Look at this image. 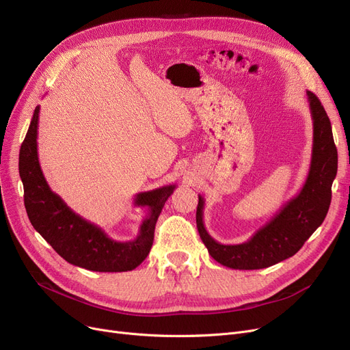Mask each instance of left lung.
Here are the masks:
<instances>
[{
  "label": "left lung",
  "instance_id": "obj_1",
  "mask_svg": "<svg viewBox=\"0 0 350 350\" xmlns=\"http://www.w3.org/2000/svg\"><path fill=\"white\" fill-rule=\"evenodd\" d=\"M313 120V147L309 173L300 191L288 200L275 217L260 227L247 241L221 245L204 227V199L199 194L196 211L197 230L210 256L220 265L239 269H265L296 254L327 215L332 183L338 173V150L333 142L330 120L312 91H306Z\"/></svg>",
  "mask_w": 350,
  "mask_h": 350
}]
</instances>
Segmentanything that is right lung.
Listing matches in <instances>:
<instances>
[{
    "instance_id": "1",
    "label": "right lung",
    "mask_w": 350,
    "mask_h": 350,
    "mask_svg": "<svg viewBox=\"0 0 350 350\" xmlns=\"http://www.w3.org/2000/svg\"><path fill=\"white\" fill-rule=\"evenodd\" d=\"M40 105L20 150L18 170L24 186V204L34 229L68 263L93 271H127L137 267L150 253L154 227L176 185L135 194L134 206L146 208L137 237L113 240L101 227L83 219L55 194L45 180L38 161Z\"/></svg>"
}]
</instances>
